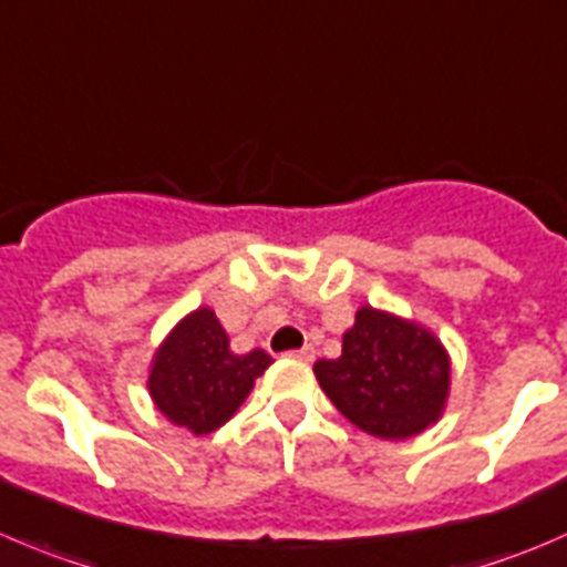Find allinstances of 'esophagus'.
Segmentation results:
<instances>
[{"mask_svg": "<svg viewBox=\"0 0 567 567\" xmlns=\"http://www.w3.org/2000/svg\"><path fill=\"white\" fill-rule=\"evenodd\" d=\"M288 357H296V360H305V362H310L312 357H316V351H312V346H301V349H296V351H288Z\"/></svg>", "mask_w": 567, "mask_h": 567, "instance_id": "obj_1", "label": "esophagus"}]
</instances>
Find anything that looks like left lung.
<instances>
[{
    "label": "left lung",
    "instance_id": "left-lung-1",
    "mask_svg": "<svg viewBox=\"0 0 567 567\" xmlns=\"http://www.w3.org/2000/svg\"><path fill=\"white\" fill-rule=\"evenodd\" d=\"M316 377L357 430L404 441L441 417L449 395V354L426 329L360 307L338 360H318Z\"/></svg>",
    "mask_w": 567,
    "mask_h": 567
}]
</instances>
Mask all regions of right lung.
Here are the masks:
<instances>
[{"instance_id":"right-lung-1","label":"right lung","mask_w":567,"mask_h":567,"mask_svg":"<svg viewBox=\"0 0 567 567\" xmlns=\"http://www.w3.org/2000/svg\"><path fill=\"white\" fill-rule=\"evenodd\" d=\"M268 365L271 354L262 349L233 354L216 312L199 307L157 349L150 393L168 421L194 435H210L235 415Z\"/></svg>"}]
</instances>
